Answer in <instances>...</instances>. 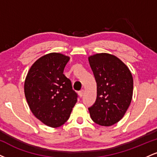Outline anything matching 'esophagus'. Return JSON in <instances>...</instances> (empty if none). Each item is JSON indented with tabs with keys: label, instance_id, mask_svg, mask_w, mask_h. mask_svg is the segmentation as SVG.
Listing matches in <instances>:
<instances>
[{
	"label": "esophagus",
	"instance_id": "1",
	"mask_svg": "<svg viewBox=\"0 0 157 157\" xmlns=\"http://www.w3.org/2000/svg\"><path fill=\"white\" fill-rule=\"evenodd\" d=\"M83 94H84L83 90H81V91H80L78 92V94H79V96H80V97H82V96H83Z\"/></svg>",
	"mask_w": 157,
	"mask_h": 157
}]
</instances>
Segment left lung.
I'll list each match as a JSON object with an SVG mask.
<instances>
[{
  "instance_id": "8db88e82",
  "label": "left lung",
  "mask_w": 157,
  "mask_h": 157,
  "mask_svg": "<svg viewBox=\"0 0 157 157\" xmlns=\"http://www.w3.org/2000/svg\"><path fill=\"white\" fill-rule=\"evenodd\" d=\"M89 61L97 82V99L89 108L90 116L100 125H114L123 117L132 100V75L122 60L110 54H96Z\"/></svg>"
}]
</instances>
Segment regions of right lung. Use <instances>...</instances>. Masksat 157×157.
<instances>
[{"label": "right lung", "mask_w": 157, "mask_h": 157, "mask_svg": "<svg viewBox=\"0 0 157 157\" xmlns=\"http://www.w3.org/2000/svg\"><path fill=\"white\" fill-rule=\"evenodd\" d=\"M69 57L49 53L34 63L27 74L24 93L31 111L45 125L60 127L77 101L71 80L63 75Z\"/></svg>", "instance_id": "add662e5"}]
</instances>
